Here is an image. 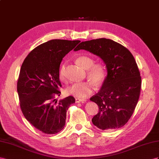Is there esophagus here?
<instances>
[{
	"instance_id": "34e87169",
	"label": "esophagus",
	"mask_w": 159,
	"mask_h": 159,
	"mask_svg": "<svg viewBox=\"0 0 159 159\" xmlns=\"http://www.w3.org/2000/svg\"><path fill=\"white\" fill-rule=\"evenodd\" d=\"M86 101H87V100H85V99H81V98H75V102H76V103H79V102H86Z\"/></svg>"
}]
</instances>
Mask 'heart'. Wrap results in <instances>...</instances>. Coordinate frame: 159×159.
Listing matches in <instances>:
<instances>
[{
    "label": "heart",
    "mask_w": 159,
    "mask_h": 159,
    "mask_svg": "<svg viewBox=\"0 0 159 159\" xmlns=\"http://www.w3.org/2000/svg\"><path fill=\"white\" fill-rule=\"evenodd\" d=\"M76 62L84 69H87L88 76L95 83H101L105 79L107 72L105 66L100 63L94 64V61L92 57L85 55L80 56L76 58ZM65 70L66 65L63 63L61 65L58 71V76L62 80L65 79ZM94 89V85L91 81H84L74 83L68 87L66 93L77 98H83L91 94Z\"/></svg>",
    "instance_id": "1"
}]
</instances>
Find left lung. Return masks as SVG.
I'll use <instances>...</instances> for the list:
<instances>
[{
    "label": "left lung",
    "mask_w": 159,
    "mask_h": 159,
    "mask_svg": "<svg viewBox=\"0 0 159 159\" xmlns=\"http://www.w3.org/2000/svg\"><path fill=\"white\" fill-rule=\"evenodd\" d=\"M80 49L101 57L108 72L101 90L90 98L99 108L93 123L102 130L122 127L133 115L141 89L134 57L122 44L105 38L80 43L75 51Z\"/></svg>",
    "instance_id": "left-lung-1"
}]
</instances>
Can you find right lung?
<instances>
[{
	"label": "right lung",
	"mask_w": 159,
	"mask_h": 159,
	"mask_svg": "<svg viewBox=\"0 0 159 159\" xmlns=\"http://www.w3.org/2000/svg\"><path fill=\"white\" fill-rule=\"evenodd\" d=\"M80 41L51 40L34 48L22 62L17 92L22 114L33 126L47 134L59 133L65 127L66 111L75 102L69 96L59 102L61 62Z\"/></svg>",
	"instance_id": "add662e5"
}]
</instances>
